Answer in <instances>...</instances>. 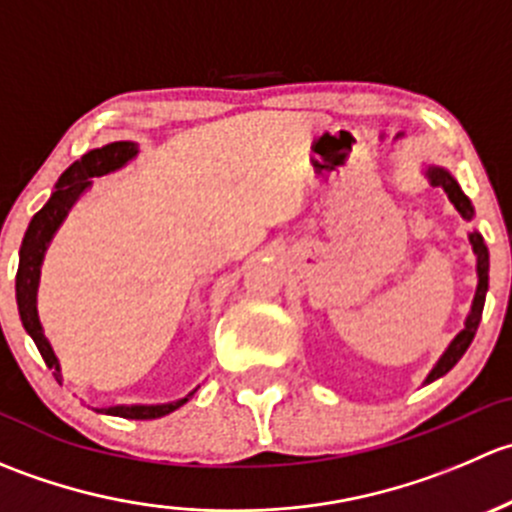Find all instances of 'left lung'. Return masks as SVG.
Here are the masks:
<instances>
[{
	"instance_id": "left-lung-1",
	"label": "left lung",
	"mask_w": 512,
	"mask_h": 512,
	"mask_svg": "<svg viewBox=\"0 0 512 512\" xmlns=\"http://www.w3.org/2000/svg\"><path fill=\"white\" fill-rule=\"evenodd\" d=\"M421 173H423V178L428 180V183L438 185V188L446 190L448 200H451L453 208L461 213V218L466 220V223H471V220L476 218V210H473L471 200H468V195L463 193L461 185H458V180L451 175V170L443 168V165H436V163H426L421 168ZM468 242H471L473 255H476V275H478V285H476V294H473L471 312H468V317H466V322H463L461 332H458L456 337L451 339V344L446 347V352L438 356V361L433 364V369L428 371V376L423 379V386L431 384V381H436V379H441V376H446L448 371H451L453 366L461 361V356L468 352V347H471L473 337H476V332H478L480 317H483L485 292H488L490 255H488V247H485V242H483V235H480L478 230L468 232Z\"/></svg>"
}]
</instances>
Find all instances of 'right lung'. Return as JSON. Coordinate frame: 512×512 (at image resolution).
I'll return each mask as SVG.
<instances>
[{
  "instance_id": "obj_1",
  "label": "right lung",
  "mask_w": 512,
  "mask_h": 512,
  "mask_svg": "<svg viewBox=\"0 0 512 512\" xmlns=\"http://www.w3.org/2000/svg\"><path fill=\"white\" fill-rule=\"evenodd\" d=\"M136 156H138V143L133 141L106 143V146L84 153L76 163H71L69 168L61 173V178L56 180L54 190H51V198L46 200L44 208L34 215L32 223L27 227V232H24L22 247H19V270H17L19 317H22V324L24 329H27L29 337L34 339L41 359L46 361L49 369H54V376L59 384L64 381V376H61L59 356L54 354V347H51L49 339H46L44 327H41V319H39V309H36V292H39L41 265H44L46 250H49L51 240H54V235L59 232V227L64 225V220L69 218L71 208H74V205L79 203L81 195L94 185L91 180L126 168V165ZM198 389L200 386H195V389L190 391V394H185L183 399L168 401V404H118V406H108V409H94V411L96 414H106V416L148 421V418H160V416L173 414L175 409L188 404Z\"/></svg>"
}]
</instances>
